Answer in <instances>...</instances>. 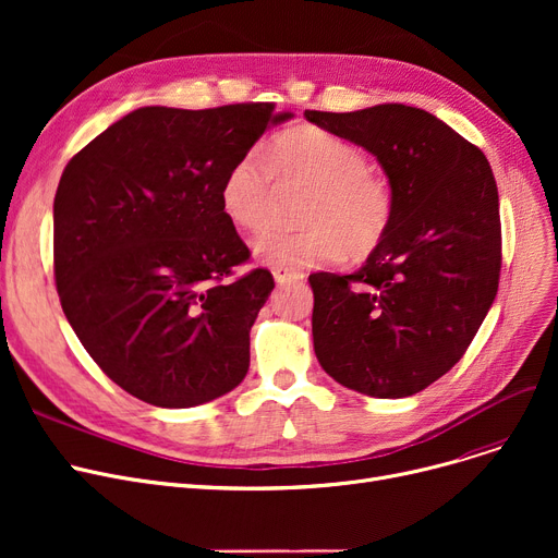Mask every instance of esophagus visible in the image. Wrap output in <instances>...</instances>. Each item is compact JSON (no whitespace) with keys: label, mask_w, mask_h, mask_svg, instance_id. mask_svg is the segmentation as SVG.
<instances>
[{"label":"esophagus","mask_w":558,"mask_h":558,"mask_svg":"<svg viewBox=\"0 0 558 558\" xmlns=\"http://www.w3.org/2000/svg\"><path fill=\"white\" fill-rule=\"evenodd\" d=\"M274 278L278 284H287V282H299L303 280V274L296 269H284V267H274Z\"/></svg>","instance_id":"obj_1"}]
</instances>
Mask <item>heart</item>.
<instances>
[{
	"label": "heart",
	"mask_w": 558,
	"mask_h": 558,
	"mask_svg": "<svg viewBox=\"0 0 558 558\" xmlns=\"http://www.w3.org/2000/svg\"><path fill=\"white\" fill-rule=\"evenodd\" d=\"M267 163L246 154L226 171L219 203L223 215L248 232L271 219L274 177L282 183L312 185L303 230H269L253 242V253L269 267L303 269L316 264L368 255L393 223L389 183L368 169L366 154L320 126H296L278 135L267 149Z\"/></svg>",
	"instance_id": "obj_1"
}]
</instances>
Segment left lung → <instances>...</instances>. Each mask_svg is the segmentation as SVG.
Wrapping results in <instances>:
<instances>
[{
  "mask_svg": "<svg viewBox=\"0 0 558 558\" xmlns=\"http://www.w3.org/2000/svg\"><path fill=\"white\" fill-rule=\"evenodd\" d=\"M305 117L373 154L396 205L362 269L310 276L316 360L364 396H414L463 357L497 294L502 230L490 165L414 106Z\"/></svg>",
  "mask_w": 558,
  "mask_h": 558,
  "instance_id": "obj_1",
  "label": "left lung"
}]
</instances>
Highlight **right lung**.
<instances>
[{"label":"right lung","mask_w":558,"mask_h":558,"mask_svg":"<svg viewBox=\"0 0 558 558\" xmlns=\"http://www.w3.org/2000/svg\"><path fill=\"white\" fill-rule=\"evenodd\" d=\"M291 112L144 106L68 162L53 198V276L99 368L165 409L210 402L246 377L267 269L228 280L251 253L223 215L226 171Z\"/></svg>","instance_id":"1"}]
</instances>
